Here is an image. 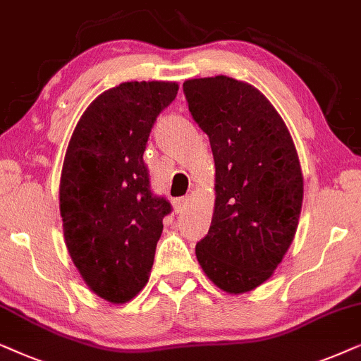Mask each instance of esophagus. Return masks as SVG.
I'll use <instances>...</instances> for the list:
<instances>
[{"label": "esophagus", "mask_w": 361, "mask_h": 361, "mask_svg": "<svg viewBox=\"0 0 361 361\" xmlns=\"http://www.w3.org/2000/svg\"><path fill=\"white\" fill-rule=\"evenodd\" d=\"M188 201H190L188 196H183V198H176L175 201H173V208H175V213L176 214L183 213L186 206H188Z\"/></svg>", "instance_id": "obj_1"}]
</instances>
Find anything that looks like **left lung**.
<instances>
[{
    "label": "left lung",
    "instance_id": "obj_1",
    "mask_svg": "<svg viewBox=\"0 0 361 361\" xmlns=\"http://www.w3.org/2000/svg\"><path fill=\"white\" fill-rule=\"evenodd\" d=\"M195 122L213 150L214 213L196 259L228 294L256 289L294 241L304 176L289 128L266 95L228 75L183 82Z\"/></svg>",
    "mask_w": 361,
    "mask_h": 361
}]
</instances>
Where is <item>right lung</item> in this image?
<instances>
[{
	"instance_id": "add662e5",
	"label": "right lung",
	"mask_w": 361,
	"mask_h": 361,
	"mask_svg": "<svg viewBox=\"0 0 361 361\" xmlns=\"http://www.w3.org/2000/svg\"><path fill=\"white\" fill-rule=\"evenodd\" d=\"M176 82H122L85 109L67 147L59 208L67 251L94 294L125 304L150 277L171 206L150 191L143 152Z\"/></svg>"
}]
</instances>
